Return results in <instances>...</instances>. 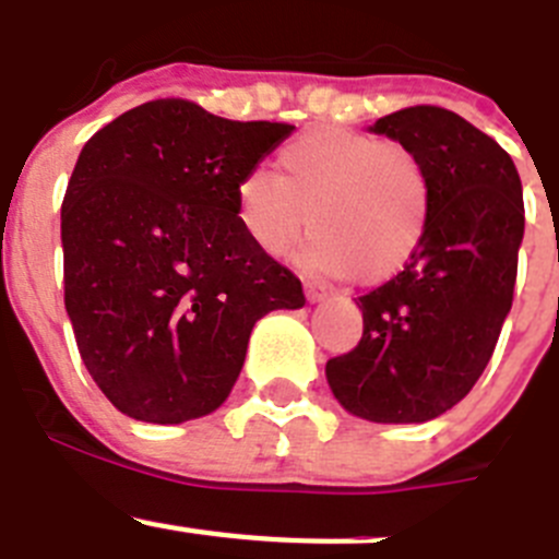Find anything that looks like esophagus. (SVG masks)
<instances>
[{"label":"esophagus","instance_id":"1","mask_svg":"<svg viewBox=\"0 0 559 559\" xmlns=\"http://www.w3.org/2000/svg\"><path fill=\"white\" fill-rule=\"evenodd\" d=\"M304 289H306V300H309V304H325V298H329V295H325V289H320V286H314V284H306Z\"/></svg>","mask_w":559,"mask_h":559}]
</instances>
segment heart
I'll return each mask as SVG.
<instances>
[{
    "label": "heart",
    "mask_w": 559,
    "mask_h": 559,
    "mask_svg": "<svg viewBox=\"0 0 559 559\" xmlns=\"http://www.w3.org/2000/svg\"><path fill=\"white\" fill-rule=\"evenodd\" d=\"M311 230L304 264L329 278L381 284L412 261L431 217L424 160L354 130H309L278 150V175L250 169L236 186V217L250 242L286 255Z\"/></svg>",
    "instance_id": "obj_1"
}]
</instances>
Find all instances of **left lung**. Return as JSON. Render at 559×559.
I'll use <instances>...</instances> for the list:
<instances>
[{
  "label": "left lung",
  "mask_w": 559,
  "mask_h": 559,
  "mask_svg": "<svg viewBox=\"0 0 559 559\" xmlns=\"http://www.w3.org/2000/svg\"><path fill=\"white\" fill-rule=\"evenodd\" d=\"M424 160L431 217L399 275L356 300L350 354L329 359L342 409L373 424H426L479 381L512 306L524 239L521 178L510 155L454 110H395L370 124Z\"/></svg>",
  "instance_id": "8db88e82"
}]
</instances>
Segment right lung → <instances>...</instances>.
Listing matches in <instances>:
<instances>
[{
    "instance_id": "1",
    "label": "right lung",
    "mask_w": 559,
    "mask_h": 559,
    "mask_svg": "<svg viewBox=\"0 0 559 559\" xmlns=\"http://www.w3.org/2000/svg\"><path fill=\"white\" fill-rule=\"evenodd\" d=\"M295 124L230 122L155 99L85 142L60 209L63 286L83 365L144 424L225 404L255 320L306 304L236 217V186Z\"/></svg>"
}]
</instances>
